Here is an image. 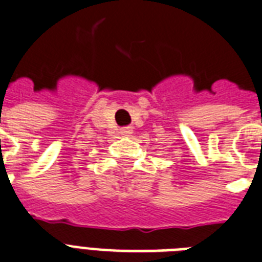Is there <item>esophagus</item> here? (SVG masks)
I'll use <instances>...</instances> for the list:
<instances>
[{"instance_id":"34e87169","label":"esophagus","mask_w":262,"mask_h":262,"mask_svg":"<svg viewBox=\"0 0 262 262\" xmlns=\"http://www.w3.org/2000/svg\"><path fill=\"white\" fill-rule=\"evenodd\" d=\"M120 134L123 137H129V134H133V127H124V128H121Z\"/></svg>"}]
</instances>
